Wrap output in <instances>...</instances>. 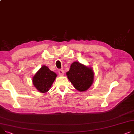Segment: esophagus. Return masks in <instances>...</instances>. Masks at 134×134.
Instances as JSON below:
<instances>
[{"instance_id": "esophagus-1", "label": "esophagus", "mask_w": 134, "mask_h": 134, "mask_svg": "<svg viewBox=\"0 0 134 134\" xmlns=\"http://www.w3.org/2000/svg\"><path fill=\"white\" fill-rule=\"evenodd\" d=\"M59 75H60V76H63V75H64V70H62V69L59 70Z\"/></svg>"}]
</instances>
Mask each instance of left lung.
I'll list each match as a JSON object with an SVG mask.
<instances>
[{
  "instance_id": "left-lung-1",
  "label": "left lung",
  "mask_w": 134,
  "mask_h": 134,
  "mask_svg": "<svg viewBox=\"0 0 134 134\" xmlns=\"http://www.w3.org/2000/svg\"><path fill=\"white\" fill-rule=\"evenodd\" d=\"M66 75L74 88L79 92L88 90L94 81V74L92 68L77 61L72 64Z\"/></svg>"
}]
</instances>
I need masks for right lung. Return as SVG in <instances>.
<instances>
[{
  "label": "right lung",
  "instance_id": "add662e5",
  "mask_svg": "<svg viewBox=\"0 0 134 134\" xmlns=\"http://www.w3.org/2000/svg\"><path fill=\"white\" fill-rule=\"evenodd\" d=\"M57 76L55 73L43 65L33 76V84L39 92L46 93L49 90Z\"/></svg>",
  "mask_w": 134,
  "mask_h": 134
}]
</instances>
